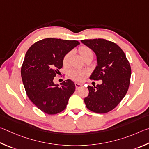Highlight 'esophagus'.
<instances>
[{
  "instance_id": "34e87169",
  "label": "esophagus",
  "mask_w": 149,
  "mask_h": 149,
  "mask_svg": "<svg viewBox=\"0 0 149 149\" xmlns=\"http://www.w3.org/2000/svg\"><path fill=\"white\" fill-rule=\"evenodd\" d=\"M75 86H76V90H79L80 88L82 87V85L79 83H75Z\"/></svg>"
}]
</instances>
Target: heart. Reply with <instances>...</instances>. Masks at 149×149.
<instances>
[{"mask_svg":"<svg viewBox=\"0 0 149 149\" xmlns=\"http://www.w3.org/2000/svg\"><path fill=\"white\" fill-rule=\"evenodd\" d=\"M79 52L80 56L82 57V59H84V61L90 58L93 59V51L92 50V49L89 48V47H88L86 46H80L79 48ZM71 52H68L67 54L65 55L63 58V65L64 66H67L68 63H69V58L70 56H71ZM69 75L72 79L76 80V81L80 82L84 80L85 76L86 75V72H82L81 70L77 69H72L69 71Z\"/></svg>","mask_w":149,"mask_h":149,"instance_id":"obj_1","label":"heart"}]
</instances>
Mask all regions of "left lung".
Here are the masks:
<instances>
[{
	"mask_svg": "<svg viewBox=\"0 0 149 149\" xmlns=\"http://www.w3.org/2000/svg\"><path fill=\"white\" fill-rule=\"evenodd\" d=\"M81 42L92 49L97 58V66L90 79L103 80L96 87L88 86L86 106L96 113H108L118 105L128 90L132 73L129 61L122 49L113 42L96 38Z\"/></svg>",
	"mask_w": 149,
	"mask_h": 149,
	"instance_id": "1",
	"label": "left lung"
}]
</instances>
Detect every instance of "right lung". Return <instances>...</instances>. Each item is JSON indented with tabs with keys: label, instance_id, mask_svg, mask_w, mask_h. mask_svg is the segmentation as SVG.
<instances>
[{
	"label": "right lung",
	"instance_id": "1",
	"mask_svg": "<svg viewBox=\"0 0 149 149\" xmlns=\"http://www.w3.org/2000/svg\"><path fill=\"white\" fill-rule=\"evenodd\" d=\"M79 44L77 40L48 38L33 44L26 53L21 69L23 84L29 100L44 113H61L74 92L72 80L59 85L53 80L63 67L65 55Z\"/></svg>",
	"mask_w": 149,
	"mask_h": 149
}]
</instances>
